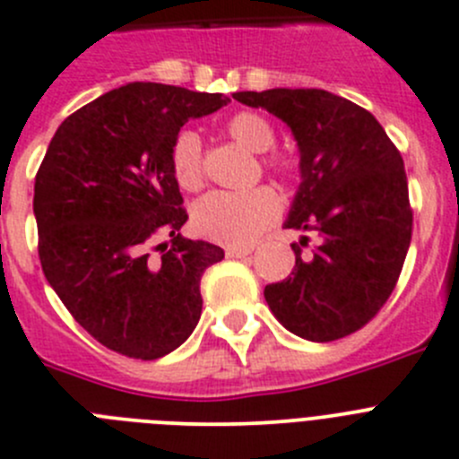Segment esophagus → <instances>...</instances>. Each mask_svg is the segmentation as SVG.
Listing matches in <instances>:
<instances>
[{"label": "esophagus", "mask_w": 459, "mask_h": 459, "mask_svg": "<svg viewBox=\"0 0 459 459\" xmlns=\"http://www.w3.org/2000/svg\"><path fill=\"white\" fill-rule=\"evenodd\" d=\"M251 251V247H226V258H247Z\"/></svg>", "instance_id": "esophagus-1"}]
</instances>
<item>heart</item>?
I'll return each mask as SVG.
<instances>
[{
  "label": "heart",
  "mask_w": 459,
  "mask_h": 459,
  "mask_svg": "<svg viewBox=\"0 0 459 459\" xmlns=\"http://www.w3.org/2000/svg\"><path fill=\"white\" fill-rule=\"evenodd\" d=\"M226 133L235 143L254 153H264L276 143V131L264 115L254 110H242L226 119ZM171 174L183 190H196L204 183V156L201 140L195 131H181L169 149ZM267 169L281 177H292L294 160L282 153H269L264 158ZM281 215V196L267 186L254 187L247 192H210L196 201L192 221L199 235L221 244L244 247L251 244L264 229L273 224Z\"/></svg>",
  "instance_id": "heart-1"
}]
</instances>
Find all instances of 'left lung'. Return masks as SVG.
Listing matches in <instances>:
<instances>
[{
    "mask_svg": "<svg viewBox=\"0 0 459 459\" xmlns=\"http://www.w3.org/2000/svg\"><path fill=\"white\" fill-rule=\"evenodd\" d=\"M292 128L301 153V186L285 229L307 235L285 281L264 288L282 326L310 342H333L369 324L403 269L412 239V208L403 158L378 119L353 101L316 88L235 92Z\"/></svg>",
    "mask_w": 459,
    "mask_h": 459,
    "instance_id": "8db88e82",
    "label": "left lung"
}]
</instances>
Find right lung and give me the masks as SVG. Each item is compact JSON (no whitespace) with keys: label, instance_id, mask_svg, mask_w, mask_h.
Returning a JSON list of instances; mask_svg holds the SVG:
<instances>
[{"label":"right lung","instance_id":"add662e5","mask_svg":"<svg viewBox=\"0 0 459 459\" xmlns=\"http://www.w3.org/2000/svg\"><path fill=\"white\" fill-rule=\"evenodd\" d=\"M226 104L224 94L128 83L72 113L47 147L33 195L42 272L115 353L162 358L199 321L201 276L224 251L178 233L187 212L169 149L187 119ZM162 234L171 247H152Z\"/></svg>","mask_w":459,"mask_h":459}]
</instances>
